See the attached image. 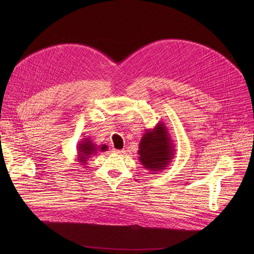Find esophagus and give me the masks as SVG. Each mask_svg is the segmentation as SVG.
Segmentation results:
<instances>
[{
  "label": "esophagus",
  "mask_w": 254,
  "mask_h": 254,
  "mask_svg": "<svg viewBox=\"0 0 254 254\" xmlns=\"http://www.w3.org/2000/svg\"><path fill=\"white\" fill-rule=\"evenodd\" d=\"M126 149H122V150H115L114 152H116V153H118V154H125L126 153Z\"/></svg>",
  "instance_id": "obj_1"
}]
</instances>
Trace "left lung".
I'll return each instance as SVG.
<instances>
[{"label":"left lung","instance_id":"obj_1","mask_svg":"<svg viewBox=\"0 0 254 254\" xmlns=\"http://www.w3.org/2000/svg\"><path fill=\"white\" fill-rule=\"evenodd\" d=\"M175 147L165 123L147 128L139 144V162L145 170L155 172L168 167L174 158Z\"/></svg>","mask_w":254,"mask_h":254}]
</instances>
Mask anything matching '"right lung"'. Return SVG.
I'll return each instance as SVG.
<instances>
[{
  "instance_id": "1",
  "label": "right lung",
  "mask_w": 254,
  "mask_h": 254,
  "mask_svg": "<svg viewBox=\"0 0 254 254\" xmlns=\"http://www.w3.org/2000/svg\"><path fill=\"white\" fill-rule=\"evenodd\" d=\"M108 150V146L106 144L97 145L92 142L91 138H84L79 142L77 146V157L76 162L81 166L87 165V162L89 158H91L93 155H96L98 151H107Z\"/></svg>"
}]
</instances>
